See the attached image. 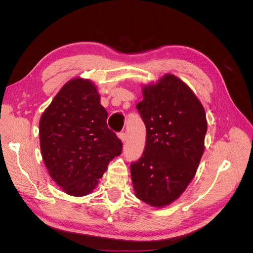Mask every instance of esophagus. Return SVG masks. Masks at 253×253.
Returning a JSON list of instances; mask_svg holds the SVG:
<instances>
[{
	"mask_svg": "<svg viewBox=\"0 0 253 253\" xmlns=\"http://www.w3.org/2000/svg\"><path fill=\"white\" fill-rule=\"evenodd\" d=\"M118 137H119L120 140H121L122 142H126V133H124V132L119 133V134H118Z\"/></svg>",
	"mask_w": 253,
	"mask_h": 253,
	"instance_id": "esophagus-1",
	"label": "esophagus"
}]
</instances>
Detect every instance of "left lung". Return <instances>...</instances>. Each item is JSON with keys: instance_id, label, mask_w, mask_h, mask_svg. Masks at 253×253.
<instances>
[{"instance_id": "8db88e82", "label": "left lung", "mask_w": 253, "mask_h": 253, "mask_svg": "<svg viewBox=\"0 0 253 253\" xmlns=\"http://www.w3.org/2000/svg\"><path fill=\"white\" fill-rule=\"evenodd\" d=\"M136 105L147 129L142 156L131 164L135 195L152 207L170 205L193 179L205 150L206 113L185 82L165 75L142 88Z\"/></svg>"}]
</instances>
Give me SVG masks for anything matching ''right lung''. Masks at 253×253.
Wrapping results in <instances>:
<instances>
[{
	"instance_id": "right-lung-1",
	"label": "right lung",
	"mask_w": 253,
	"mask_h": 253,
	"mask_svg": "<svg viewBox=\"0 0 253 253\" xmlns=\"http://www.w3.org/2000/svg\"><path fill=\"white\" fill-rule=\"evenodd\" d=\"M108 112L87 79L64 84L40 119V147L50 177L64 192L87 195L108 165L121 154L122 142L106 125Z\"/></svg>"
}]
</instances>
